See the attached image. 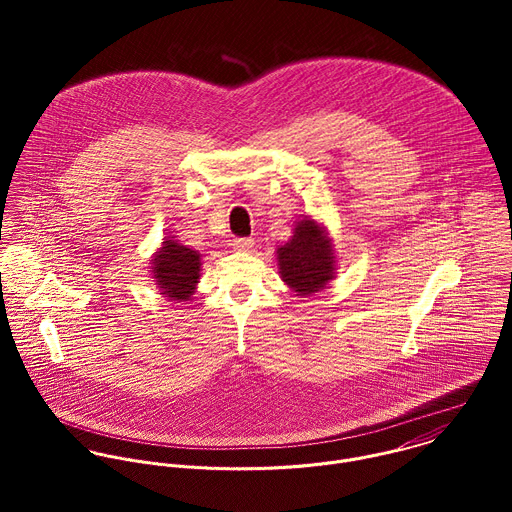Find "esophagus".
<instances>
[{
    "mask_svg": "<svg viewBox=\"0 0 512 512\" xmlns=\"http://www.w3.org/2000/svg\"><path fill=\"white\" fill-rule=\"evenodd\" d=\"M232 246H234L236 250L248 252V250L254 246V240H252V238H234V240H232Z\"/></svg>",
    "mask_w": 512,
    "mask_h": 512,
    "instance_id": "1",
    "label": "esophagus"
}]
</instances>
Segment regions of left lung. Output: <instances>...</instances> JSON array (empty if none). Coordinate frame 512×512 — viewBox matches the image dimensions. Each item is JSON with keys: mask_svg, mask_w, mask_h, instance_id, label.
<instances>
[{"mask_svg": "<svg viewBox=\"0 0 512 512\" xmlns=\"http://www.w3.org/2000/svg\"><path fill=\"white\" fill-rule=\"evenodd\" d=\"M280 278L292 292L307 297L335 278V250L325 228L305 217L295 222L293 236L278 248Z\"/></svg>", "mask_w": 512, "mask_h": 512, "instance_id": "1", "label": "left lung"}]
</instances>
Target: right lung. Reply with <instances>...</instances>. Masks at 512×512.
Instances as JSON below:
<instances>
[{
    "label": "right lung",
    "mask_w": 512,
    "mask_h": 512,
    "mask_svg": "<svg viewBox=\"0 0 512 512\" xmlns=\"http://www.w3.org/2000/svg\"><path fill=\"white\" fill-rule=\"evenodd\" d=\"M155 286L171 301H189L201 278V254L183 246L175 236H165L151 260Z\"/></svg>",
    "instance_id": "add662e5"
}]
</instances>
